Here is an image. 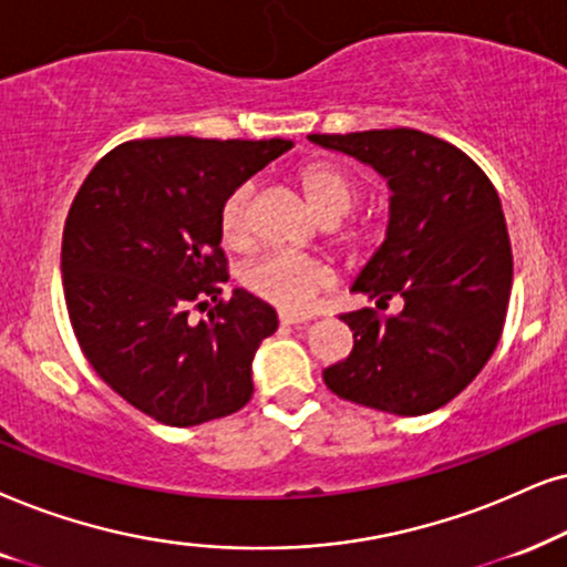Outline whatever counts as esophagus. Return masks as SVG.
Listing matches in <instances>:
<instances>
[{
	"instance_id": "1",
	"label": "esophagus",
	"mask_w": 567,
	"mask_h": 567,
	"mask_svg": "<svg viewBox=\"0 0 567 567\" xmlns=\"http://www.w3.org/2000/svg\"><path fill=\"white\" fill-rule=\"evenodd\" d=\"M308 319H311V317H306V313H288V311L279 313V321H282V324H292V327L306 324Z\"/></svg>"
}]
</instances>
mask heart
Masks as SVG:
<instances>
[{"label": "heart", "instance_id": "heart-1", "mask_svg": "<svg viewBox=\"0 0 567 567\" xmlns=\"http://www.w3.org/2000/svg\"><path fill=\"white\" fill-rule=\"evenodd\" d=\"M296 183L313 212L327 221V238L334 250L361 256L382 238V214L353 212L363 193L358 172L337 162H311L296 172ZM219 230L227 246H248L254 235V185L243 183L227 193L219 206ZM243 282L254 296L269 300L271 306L298 313L311 306L321 288H327L329 275L317 261L279 250L248 267Z\"/></svg>", "mask_w": 567, "mask_h": 567}]
</instances>
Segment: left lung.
Instances as JSON below:
<instances>
[{
	"instance_id": "left-lung-1",
	"label": "left lung",
	"mask_w": 567,
	"mask_h": 567,
	"mask_svg": "<svg viewBox=\"0 0 567 567\" xmlns=\"http://www.w3.org/2000/svg\"><path fill=\"white\" fill-rule=\"evenodd\" d=\"M308 138L390 183V230L353 292L377 307L404 300L395 318L375 308L340 313L353 350L324 369V384L377 411L432 413L474 382L503 334L513 250L497 190L468 154L413 127Z\"/></svg>"
}]
</instances>
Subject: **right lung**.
Here are the masks:
<instances>
[{
    "mask_svg": "<svg viewBox=\"0 0 567 567\" xmlns=\"http://www.w3.org/2000/svg\"><path fill=\"white\" fill-rule=\"evenodd\" d=\"M290 141L172 135L127 141L89 172L62 233V288L83 355L106 384L167 426L240 411L250 361L277 311L230 279L219 206ZM213 303L198 326L193 310Z\"/></svg>",
    "mask_w": 567,
    "mask_h": 567,
    "instance_id": "right-lung-1",
    "label": "right lung"
}]
</instances>
